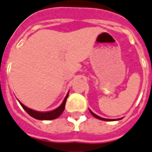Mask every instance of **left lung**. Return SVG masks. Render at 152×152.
I'll use <instances>...</instances> for the list:
<instances>
[{
    "label": "left lung",
    "mask_w": 152,
    "mask_h": 152,
    "mask_svg": "<svg viewBox=\"0 0 152 152\" xmlns=\"http://www.w3.org/2000/svg\"><path fill=\"white\" fill-rule=\"evenodd\" d=\"M89 111H90V113L92 114V115L93 116H94L95 118H97V119H99V120H101V121H111L112 120H110V119H104V118H101V117H99V116H98L97 115H95L94 113H93L90 110H89ZM114 121V120H113Z\"/></svg>",
    "instance_id": "left-lung-1"
}]
</instances>
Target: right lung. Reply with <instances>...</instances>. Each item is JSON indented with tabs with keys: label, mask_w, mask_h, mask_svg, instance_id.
I'll list each match as a JSON object with an SVG mask.
<instances>
[{
	"label": "right lung",
	"mask_w": 152,
	"mask_h": 152,
	"mask_svg": "<svg viewBox=\"0 0 152 152\" xmlns=\"http://www.w3.org/2000/svg\"><path fill=\"white\" fill-rule=\"evenodd\" d=\"M69 96V94L66 95V97L64 99V100L62 103V104L60 105L58 108L55 109L52 111L48 112H39V111H36V110H33L31 109H29L26 106H25L24 104H22L21 102V107L25 110L26 111V113L31 115V117L35 118L37 120H41V121H49V120H54V119H57L58 117H59L62 113L64 112V109H65V104H66V100H67V98Z\"/></svg>",
	"instance_id": "right-lung-1"
}]
</instances>
